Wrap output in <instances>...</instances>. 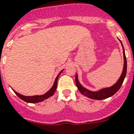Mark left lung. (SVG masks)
<instances>
[{
    "instance_id": "1",
    "label": "left lung",
    "mask_w": 134,
    "mask_h": 134,
    "mask_svg": "<svg viewBox=\"0 0 134 134\" xmlns=\"http://www.w3.org/2000/svg\"><path fill=\"white\" fill-rule=\"evenodd\" d=\"M120 41V40H119ZM122 44V43H121ZM122 49H123V57H124V67H123V70H122V74H121V77L119 79V80L116 82V84H114V85L111 87H109V88H103V89H101L100 91H88L86 88H84L82 85L80 84V83L79 82L78 79H77V74L76 75V86H77V88L80 91L82 94H83L85 96L88 97L89 98L93 99H97V100H100V99H104L108 98L112 96L113 95H114L116 92L120 89L121 85H122L123 81H124L125 77L126 76L127 74V59L126 57H125V50L124 48H123V46H122Z\"/></svg>"
}]
</instances>
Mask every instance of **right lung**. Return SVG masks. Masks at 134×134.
Masks as SVG:
<instances>
[{"mask_svg":"<svg viewBox=\"0 0 134 134\" xmlns=\"http://www.w3.org/2000/svg\"><path fill=\"white\" fill-rule=\"evenodd\" d=\"M63 70L59 73L57 77H56V79H55L54 81V85L52 86L51 88H50V91H48V92L46 93H45L44 95H35V96H24V95H22L20 93H17L16 91H13L14 93L16 94L18 96L20 97L21 99H22L23 101L26 102H28V103H38V102H43V100L49 98L50 97L52 96L53 94L54 93L55 91L57 90V80H58V78L60 76V74H61Z\"/></svg>","mask_w":134,"mask_h":134,"instance_id":"right-lung-1","label":"right lung"}]
</instances>
